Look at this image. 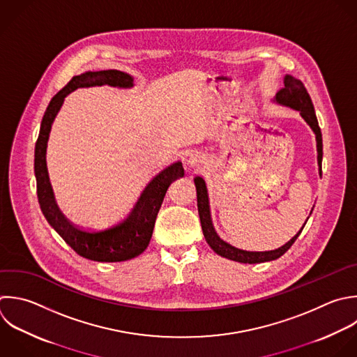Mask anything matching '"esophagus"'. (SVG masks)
Instances as JSON below:
<instances>
[{
    "label": "esophagus",
    "mask_w": 357,
    "mask_h": 357,
    "mask_svg": "<svg viewBox=\"0 0 357 357\" xmlns=\"http://www.w3.org/2000/svg\"><path fill=\"white\" fill-rule=\"evenodd\" d=\"M202 163H204V160L198 153H194L188 158V165L192 166V167H199Z\"/></svg>",
    "instance_id": "34e87169"
}]
</instances>
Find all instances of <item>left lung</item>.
I'll return each mask as SVG.
<instances>
[{"label": "left lung", "mask_w": 357, "mask_h": 357, "mask_svg": "<svg viewBox=\"0 0 357 357\" xmlns=\"http://www.w3.org/2000/svg\"><path fill=\"white\" fill-rule=\"evenodd\" d=\"M284 86L276 93L275 96V102H278L279 105L287 106L293 110H297L300 113V116L304 119V121L311 127V130L315 134V139H317V152H318V166H319V174L321 172V165H322V135H321V128L318 126V120L314 112V106L311 102L310 95L307 93V89L304 88L303 82L296 79L291 75H286L284 81H283ZM195 183V188H197V205H198V213H199V219H201V226H202V233L205 236L206 243L209 244V247L219 254L220 257L229 258L231 261H237V262H243V264H258V262H266V261H272L279 258L280 255H283L290 247L291 244L296 241V238L298 237V234L301 233L303 227L298 230V233L291 237L284 245L272 250V251H244L240 248H236L233 245H230L229 243L223 241L218 233L215 231V227L212 225V219H211V212H209V199H208V191H206V185L202 177H195L194 178ZM305 225V223H304Z\"/></svg>", "instance_id": "8db88e82"}]
</instances>
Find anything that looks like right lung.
Returning <instances> with one entry per match:
<instances>
[{
	"mask_svg": "<svg viewBox=\"0 0 357 357\" xmlns=\"http://www.w3.org/2000/svg\"><path fill=\"white\" fill-rule=\"evenodd\" d=\"M117 86L132 88L134 78L117 70L88 71L74 77L50 102L40 124L39 138L35 146V176L40 209L50 226L64 238V241L81 257L99 262H120L138 257L148 247L155 220L169 185L184 176L181 162H176L162 170L151 180L141 194L131 213L117 225L102 230L82 229L71 223L56 204L50 184L46 149L52 124L60 112L64 99L78 88L89 86Z\"/></svg>",
	"mask_w": 357,
	"mask_h": 357,
	"instance_id": "obj_1",
	"label": "right lung"
}]
</instances>
